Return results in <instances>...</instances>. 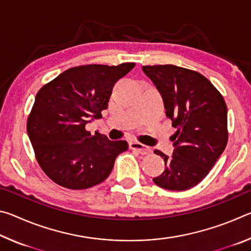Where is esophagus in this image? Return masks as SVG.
Here are the masks:
<instances>
[{
	"label": "esophagus",
	"instance_id": "34e87169",
	"mask_svg": "<svg viewBox=\"0 0 251 251\" xmlns=\"http://www.w3.org/2000/svg\"><path fill=\"white\" fill-rule=\"evenodd\" d=\"M129 148H130V150H133V151H136L142 155H147V154H150V152H151L150 147L145 146L144 144L139 143V142H131L129 144Z\"/></svg>",
	"mask_w": 251,
	"mask_h": 251
}]
</instances>
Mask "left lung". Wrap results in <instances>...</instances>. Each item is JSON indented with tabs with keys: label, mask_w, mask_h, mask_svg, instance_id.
Segmentation results:
<instances>
[{
	"label": "left lung",
	"mask_w": 251,
	"mask_h": 251,
	"mask_svg": "<svg viewBox=\"0 0 251 251\" xmlns=\"http://www.w3.org/2000/svg\"><path fill=\"white\" fill-rule=\"evenodd\" d=\"M143 71L164 100L166 116L177 129L171 139L173 156L155 150L165 161L154 182L168 190H186L205 178L228 142L227 105L209 79L176 65H147Z\"/></svg>",
	"instance_id": "8db88e82"
}]
</instances>
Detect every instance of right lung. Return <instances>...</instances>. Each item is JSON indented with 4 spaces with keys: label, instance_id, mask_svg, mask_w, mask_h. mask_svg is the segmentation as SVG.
Segmentation results:
<instances>
[{
    "label": "right lung",
    "instance_id": "1",
    "mask_svg": "<svg viewBox=\"0 0 251 251\" xmlns=\"http://www.w3.org/2000/svg\"><path fill=\"white\" fill-rule=\"evenodd\" d=\"M135 63L91 64L66 70L37 92L26 128L37 163L46 176L69 189H86L109 176L126 141H109L85 125L101 117L114 84Z\"/></svg>",
    "mask_w": 251,
    "mask_h": 251
}]
</instances>
